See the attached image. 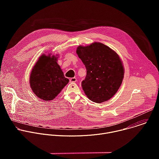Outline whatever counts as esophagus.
<instances>
[{
  "mask_svg": "<svg viewBox=\"0 0 159 159\" xmlns=\"http://www.w3.org/2000/svg\"><path fill=\"white\" fill-rule=\"evenodd\" d=\"M77 81V78L76 77H72L70 79V82H75Z\"/></svg>",
  "mask_w": 159,
  "mask_h": 159,
  "instance_id": "34e87169",
  "label": "esophagus"
}]
</instances>
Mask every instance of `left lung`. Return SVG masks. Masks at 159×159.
<instances>
[{"mask_svg": "<svg viewBox=\"0 0 159 159\" xmlns=\"http://www.w3.org/2000/svg\"><path fill=\"white\" fill-rule=\"evenodd\" d=\"M76 53L87 69L85 79L82 82L85 94L97 103L110 99L117 93L124 78L120 56L100 42L86 47L80 45Z\"/></svg>", "mask_w": 159, "mask_h": 159, "instance_id": "8db88e82", "label": "left lung"}]
</instances>
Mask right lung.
<instances>
[{
  "instance_id": "right-lung-1",
  "label": "right lung",
  "mask_w": 159,
  "mask_h": 159,
  "mask_svg": "<svg viewBox=\"0 0 159 159\" xmlns=\"http://www.w3.org/2000/svg\"><path fill=\"white\" fill-rule=\"evenodd\" d=\"M58 58L57 55L43 54L31 70L30 87L33 93L43 101L55 99L69 82L57 63Z\"/></svg>"
}]
</instances>
